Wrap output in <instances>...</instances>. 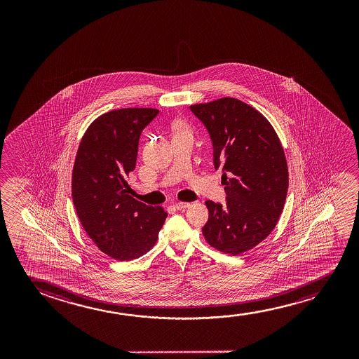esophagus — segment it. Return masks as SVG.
<instances>
[{
    "mask_svg": "<svg viewBox=\"0 0 359 359\" xmlns=\"http://www.w3.org/2000/svg\"><path fill=\"white\" fill-rule=\"evenodd\" d=\"M189 206H190L189 202H177V203L174 205V208H175V210H184V208H187Z\"/></svg>",
    "mask_w": 359,
    "mask_h": 359,
    "instance_id": "34e87169",
    "label": "esophagus"
}]
</instances>
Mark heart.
<instances>
[{"instance_id":"b5f03b06","label":"heart","mask_w":359,"mask_h":359,"mask_svg":"<svg viewBox=\"0 0 359 359\" xmlns=\"http://www.w3.org/2000/svg\"><path fill=\"white\" fill-rule=\"evenodd\" d=\"M174 128H175V131H182V130H187V126L184 125L182 123H177L174 125Z\"/></svg>"}]
</instances>
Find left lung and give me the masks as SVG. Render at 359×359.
<instances>
[{"label":"left lung","instance_id":"1","mask_svg":"<svg viewBox=\"0 0 359 359\" xmlns=\"http://www.w3.org/2000/svg\"><path fill=\"white\" fill-rule=\"evenodd\" d=\"M192 113L208 130L215 168H222L226 206L206 201L202 228L216 250L241 255L265 241L285 207L288 165L270 121L239 99L194 104Z\"/></svg>","mask_w":359,"mask_h":359}]
</instances>
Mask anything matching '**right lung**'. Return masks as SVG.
Listing matches in <instances>:
<instances>
[{
    "mask_svg": "<svg viewBox=\"0 0 359 359\" xmlns=\"http://www.w3.org/2000/svg\"><path fill=\"white\" fill-rule=\"evenodd\" d=\"M158 113L125 108L100 115L76 154L72 198L77 216L99 250L115 260H133L151 250L168 216L163 207L128 195L126 182L136 167L141 133Z\"/></svg>",
    "mask_w": 359,
    "mask_h": 359,
    "instance_id": "right-lung-1",
    "label": "right lung"
}]
</instances>
